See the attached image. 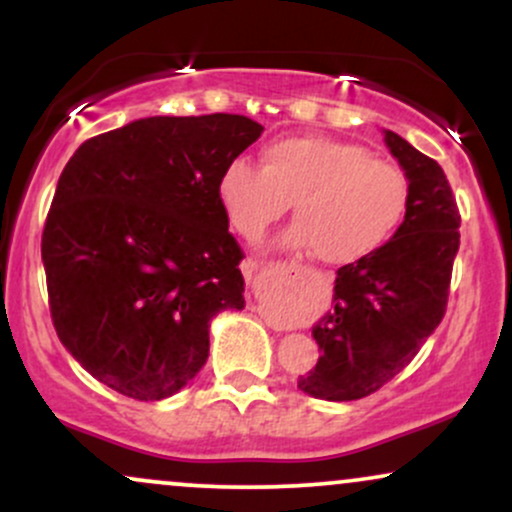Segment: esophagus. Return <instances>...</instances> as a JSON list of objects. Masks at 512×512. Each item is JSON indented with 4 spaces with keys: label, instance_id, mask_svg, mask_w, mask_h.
<instances>
[{
    "label": "esophagus",
    "instance_id": "obj_1",
    "mask_svg": "<svg viewBox=\"0 0 512 512\" xmlns=\"http://www.w3.org/2000/svg\"><path fill=\"white\" fill-rule=\"evenodd\" d=\"M257 267V264L255 262H248V264H245V274H252V269H255ZM269 267H272V269H279V272H289V269H291V264L289 262H269Z\"/></svg>",
    "mask_w": 512,
    "mask_h": 512
}]
</instances>
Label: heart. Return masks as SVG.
Returning <instances> with one entry per match:
<instances>
[{
    "instance_id": "obj_1",
    "label": "heart",
    "mask_w": 512,
    "mask_h": 512,
    "mask_svg": "<svg viewBox=\"0 0 512 512\" xmlns=\"http://www.w3.org/2000/svg\"><path fill=\"white\" fill-rule=\"evenodd\" d=\"M216 195L233 231L257 240L293 202L289 245L325 264H351L395 236L409 207V178L363 146L327 137H286L267 144L262 166L233 158Z\"/></svg>"
}]
</instances>
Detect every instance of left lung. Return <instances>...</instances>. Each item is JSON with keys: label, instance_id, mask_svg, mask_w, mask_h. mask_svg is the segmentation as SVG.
<instances>
[{"label": "left lung", "instance_id": "8db88e82", "mask_svg": "<svg viewBox=\"0 0 512 512\" xmlns=\"http://www.w3.org/2000/svg\"><path fill=\"white\" fill-rule=\"evenodd\" d=\"M385 144L409 178V207L392 240L337 269L334 308L313 327L322 356L298 378L317 399L378 392L419 354L448 308L460 209L443 168L399 134Z\"/></svg>", "mask_w": 512, "mask_h": 512}]
</instances>
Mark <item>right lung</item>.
<instances>
[{"label": "right lung", "mask_w": 512, "mask_h": 512, "mask_svg": "<svg viewBox=\"0 0 512 512\" xmlns=\"http://www.w3.org/2000/svg\"><path fill=\"white\" fill-rule=\"evenodd\" d=\"M260 134L245 115L144 117L64 166L40 245L52 325L110 390L175 395L207 363L211 317L243 310L216 182Z\"/></svg>", "instance_id": "1"}]
</instances>
